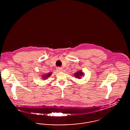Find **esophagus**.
Returning <instances> with one entry per match:
<instances>
[{"label":"esophagus","mask_w":130,"mask_h":130,"mask_svg":"<svg viewBox=\"0 0 130 130\" xmlns=\"http://www.w3.org/2000/svg\"><path fill=\"white\" fill-rule=\"evenodd\" d=\"M56 69H57V71H59V72H60V71H61L62 70V68H61V67H57V68H56Z\"/></svg>","instance_id":"obj_1"}]
</instances>
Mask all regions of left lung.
Here are the masks:
<instances>
[{"label":"left lung","mask_w":130,"mask_h":130,"mask_svg":"<svg viewBox=\"0 0 130 130\" xmlns=\"http://www.w3.org/2000/svg\"><path fill=\"white\" fill-rule=\"evenodd\" d=\"M83 74H84V73L82 71H78L76 73H75L74 74V75L76 78L80 79L81 76H82Z\"/></svg>","instance_id":"obj_1"}]
</instances>
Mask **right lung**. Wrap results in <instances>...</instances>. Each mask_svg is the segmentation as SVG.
<instances>
[{"instance_id": "1", "label": "right lung", "mask_w": 130, "mask_h": 130, "mask_svg": "<svg viewBox=\"0 0 130 130\" xmlns=\"http://www.w3.org/2000/svg\"><path fill=\"white\" fill-rule=\"evenodd\" d=\"M52 74V73H50L49 74H45L44 75H42V78H43V79H47L48 77H50Z\"/></svg>"}]
</instances>
